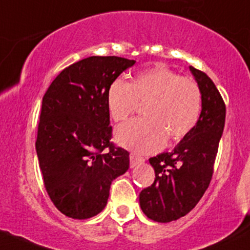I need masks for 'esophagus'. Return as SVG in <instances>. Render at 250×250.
<instances>
[{"instance_id": "obj_1", "label": "esophagus", "mask_w": 250, "mask_h": 250, "mask_svg": "<svg viewBox=\"0 0 250 250\" xmlns=\"http://www.w3.org/2000/svg\"><path fill=\"white\" fill-rule=\"evenodd\" d=\"M129 159H130V167L136 166L138 164H141V163H144V161H145L144 158H141V156L134 154V153H130Z\"/></svg>"}]
</instances>
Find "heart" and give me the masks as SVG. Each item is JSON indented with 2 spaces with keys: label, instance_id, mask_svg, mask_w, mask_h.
Returning <instances> with one entry per match:
<instances>
[{
  "label": "heart",
  "instance_id": "heart-1",
  "mask_svg": "<svg viewBox=\"0 0 250 250\" xmlns=\"http://www.w3.org/2000/svg\"><path fill=\"white\" fill-rule=\"evenodd\" d=\"M111 119L125 121L146 103V119H134L116 129V140L138 153H152L168 141L185 138L198 123L202 92L191 78L180 77L165 66L142 71L130 83L116 79L106 96Z\"/></svg>",
  "mask_w": 250,
  "mask_h": 250
}]
</instances>
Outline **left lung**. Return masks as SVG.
<instances>
[{
	"instance_id": "obj_1",
	"label": "left lung",
	"mask_w": 250,
	"mask_h": 250,
	"mask_svg": "<svg viewBox=\"0 0 250 250\" xmlns=\"http://www.w3.org/2000/svg\"><path fill=\"white\" fill-rule=\"evenodd\" d=\"M202 92V112L196 127L174 147L149 159L154 183L140 192V207L160 223L188 213L209 188L219 140L226 122V104L207 73L190 66Z\"/></svg>"
}]
</instances>
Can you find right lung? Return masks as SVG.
Returning <instances> with one entry per match:
<instances>
[{
    "label": "right lung",
    "mask_w": 250,
    "mask_h": 250,
    "mask_svg": "<svg viewBox=\"0 0 250 250\" xmlns=\"http://www.w3.org/2000/svg\"><path fill=\"white\" fill-rule=\"evenodd\" d=\"M134 64L115 56L82 59L64 68L43 95L35 148L46 191L67 217L100 213L111 182L129 168V153L110 141L106 96Z\"/></svg>",
    "instance_id": "obj_1"
}]
</instances>
